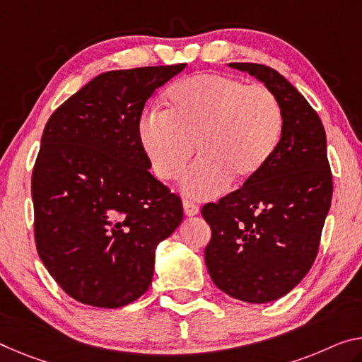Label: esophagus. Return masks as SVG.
<instances>
[{"mask_svg":"<svg viewBox=\"0 0 362 362\" xmlns=\"http://www.w3.org/2000/svg\"><path fill=\"white\" fill-rule=\"evenodd\" d=\"M182 209H185L186 216H194L199 214V205L191 202V200H182Z\"/></svg>","mask_w":362,"mask_h":362,"instance_id":"obj_1","label":"esophagus"}]
</instances>
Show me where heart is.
I'll return each mask as SVG.
<instances>
[{"label":"heart","mask_w":362,"mask_h":362,"mask_svg":"<svg viewBox=\"0 0 362 362\" xmlns=\"http://www.w3.org/2000/svg\"><path fill=\"white\" fill-rule=\"evenodd\" d=\"M281 132L274 92L218 74L177 82L166 92V110L146 111L137 124L139 146L162 181L176 180L197 148L200 158L181 180L182 191L196 199L218 196L231 177L247 182L259 176Z\"/></svg>","instance_id":"1"}]
</instances>
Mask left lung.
I'll return each mask as SVG.
<instances>
[{
	"instance_id": "left-lung-1",
	"label": "left lung",
	"mask_w": 362,
	"mask_h": 362,
	"mask_svg": "<svg viewBox=\"0 0 362 362\" xmlns=\"http://www.w3.org/2000/svg\"><path fill=\"white\" fill-rule=\"evenodd\" d=\"M275 93L283 132L262 173L207 204L210 278L239 301L262 304L290 293L313 267L332 202L324 124L298 88L264 64L230 63Z\"/></svg>"
}]
</instances>
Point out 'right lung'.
I'll return each instance as SVG.
<instances>
[{
	"instance_id": "1",
	"label": "right lung",
	"mask_w": 362,
	"mask_h": 362,
	"mask_svg": "<svg viewBox=\"0 0 362 362\" xmlns=\"http://www.w3.org/2000/svg\"><path fill=\"white\" fill-rule=\"evenodd\" d=\"M186 68L108 71L49 116L32 173L42 262L76 301L115 309L141 298L155 249L182 221L137 139L146 102Z\"/></svg>"
}]
</instances>
